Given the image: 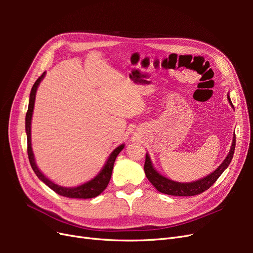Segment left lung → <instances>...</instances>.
<instances>
[{"instance_id":"obj_1","label":"left lung","mask_w":253,"mask_h":253,"mask_svg":"<svg viewBox=\"0 0 253 253\" xmlns=\"http://www.w3.org/2000/svg\"><path fill=\"white\" fill-rule=\"evenodd\" d=\"M228 100L232 105V102L230 100V97L228 95ZM234 149H235V135L233 137V141L231 149L229 151V154L227 155L226 159L224 160L221 165L217 168V169L214 171L213 173L209 174L206 177L196 180L193 182H177V181H173L164 177L163 175H160L154 168L152 166L151 159L149 155H145V163H144V173L147 178L150 180V182L154 186L159 192L168 194V195H175V196H193L201 194L205 192L206 190H208L214 182L217 180V178L221 175L226 169L227 167L230 165L233 154H234Z\"/></svg>"}]
</instances>
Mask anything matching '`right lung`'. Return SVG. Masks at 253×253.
<instances>
[{"label": "right lung", "instance_id": "obj_1", "mask_svg": "<svg viewBox=\"0 0 253 253\" xmlns=\"http://www.w3.org/2000/svg\"><path fill=\"white\" fill-rule=\"evenodd\" d=\"M45 73H43L39 78L37 79L35 84L33 85L32 91H30V96H29V104H28V110L26 113V118H25V128H26V134H27V154H28V159L30 166H32L34 172L36 175L39 177L45 185H47L51 190L55 191L56 193L59 195H62L65 197H70V198H93L98 196L101 192H103V190L108 187L112 172H113V168H114V163L116 160L117 155L121 152V150L125 148V144H121L117 149H115L112 154L110 155L108 162L104 165L103 169L101 172L99 173L95 178L91 180L83 183L81 186H78L76 188H65V187H61L53 183L51 180H49L47 177L41 173V171L38 169V167L35 162V157H34V153L32 150V137H30V126H32V117H33V112H34V105H35V99H36V93H37V88L39 86V84L41 80L44 78Z\"/></svg>", "mask_w": 253, "mask_h": 253}]
</instances>
